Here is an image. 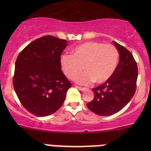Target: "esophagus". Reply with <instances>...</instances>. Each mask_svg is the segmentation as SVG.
<instances>
[{"instance_id":"esophagus-1","label":"esophagus","mask_w":151,"mask_h":151,"mask_svg":"<svg viewBox=\"0 0 151 151\" xmlns=\"http://www.w3.org/2000/svg\"><path fill=\"white\" fill-rule=\"evenodd\" d=\"M78 88V90L82 91H86V88H82V87H77Z\"/></svg>"}]
</instances>
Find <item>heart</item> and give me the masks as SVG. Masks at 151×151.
<instances>
[{"label":"heart","instance_id":"1","mask_svg":"<svg viewBox=\"0 0 151 151\" xmlns=\"http://www.w3.org/2000/svg\"><path fill=\"white\" fill-rule=\"evenodd\" d=\"M118 60V50L113 45L88 41L74 47L72 55L61 56L60 65L64 74L70 79L76 78L83 69L85 73L76 78L78 84H102L113 76Z\"/></svg>","mask_w":151,"mask_h":151}]
</instances>
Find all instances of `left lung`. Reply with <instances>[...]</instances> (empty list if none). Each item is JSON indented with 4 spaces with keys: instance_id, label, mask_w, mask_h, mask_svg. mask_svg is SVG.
I'll list each match as a JSON object with an SVG mask.
<instances>
[{
    "instance_id": "8db88e82",
    "label": "left lung",
    "mask_w": 151,
    "mask_h": 151,
    "mask_svg": "<svg viewBox=\"0 0 151 151\" xmlns=\"http://www.w3.org/2000/svg\"><path fill=\"white\" fill-rule=\"evenodd\" d=\"M119 53L115 72L105 83L93 88L94 99L88 103L91 111L97 115L111 116L121 110L134 96L138 78V66L132 54L113 41Z\"/></svg>"
}]
</instances>
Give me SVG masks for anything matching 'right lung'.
<instances>
[{
  "mask_svg": "<svg viewBox=\"0 0 151 151\" xmlns=\"http://www.w3.org/2000/svg\"><path fill=\"white\" fill-rule=\"evenodd\" d=\"M66 40L45 35L21 51L15 63L13 87L22 106L36 116H47L62 106L72 84L61 70Z\"/></svg>",
  "mask_w": 151,
  "mask_h": 151,
  "instance_id": "add662e5",
  "label": "right lung"
}]
</instances>
